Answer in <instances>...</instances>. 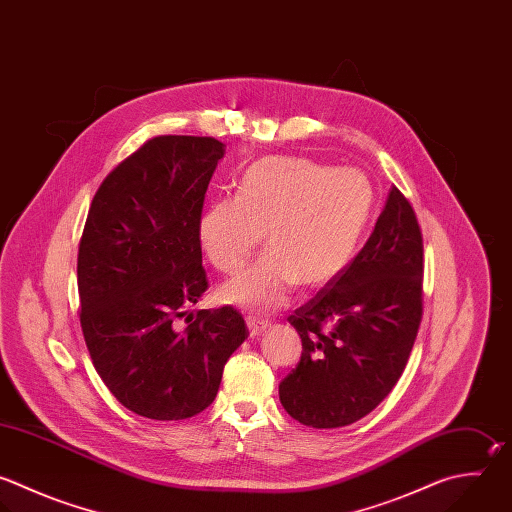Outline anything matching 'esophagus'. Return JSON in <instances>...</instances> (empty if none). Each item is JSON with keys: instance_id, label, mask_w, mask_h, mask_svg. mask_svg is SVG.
<instances>
[{"instance_id": "1", "label": "esophagus", "mask_w": 512, "mask_h": 512, "mask_svg": "<svg viewBox=\"0 0 512 512\" xmlns=\"http://www.w3.org/2000/svg\"><path fill=\"white\" fill-rule=\"evenodd\" d=\"M246 324H248V330H250V336H252V338L260 336V334L266 332V328H268V322H264V320H260V318H256V316H248V318H246Z\"/></svg>"}]
</instances>
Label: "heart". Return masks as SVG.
<instances>
[{
    "instance_id": "heart-1",
    "label": "heart",
    "mask_w": 512,
    "mask_h": 512,
    "mask_svg": "<svg viewBox=\"0 0 512 512\" xmlns=\"http://www.w3.org/2000/svg\"><path fill=\"white\" fill-rule=\"evenodd\" d=\"M374 206V188L358 170L306 158L270 156L252 164L236 196L212 202L198 226L202 248L224 274L238 272L264 232L268 252L222 286L228 304L266 316L294 288H318L352 260Z\"/></svg>"
}]
</instances>
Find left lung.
<instances>
[{
	"instance_id": "8db88e82",
	"label": "left lung",
	"mask_w": 512,
	"mask_h": 512,
	"mask_svg": "<svg viewBox=\"0 0 512 512\" xmlns=\"http://www.w3.org/2000/svg\"><path fill=\"white\" fill-rule=\"evenodd\" d=\"M422 256L416 214L392 186L362 250L288 316L302 354L278 392L294 420L348 426L388 396L422 320Z\"/></svg>"
}]
</instances>
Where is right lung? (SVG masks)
<instances>
[{
	"label": "right lung",
	"instance_id": "add662e5",
	"mask_svg": "<svg viewBox=\"0 0 512 512\" xmlns=\"http://www.w3.org/2000/svg\"><path fill=\"white\" fill-rule=\"evenodd\" d=\"M222 156L216 138L144 142L100 184L80 240V324L94 368L118 402L152 420L206 410L248 338L232 306L188 314L208 290L198 226Z\"/></svg>",
	"mask_w": 512,
	"mask_h": 512
}]
</instances>
